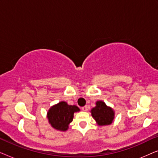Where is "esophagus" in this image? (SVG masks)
<instances>
[{
	"instance_id": "obj_1",
	"label": "esophagus",
	"mask_w": 158,
	"mask_h": 158,
	"mask_svg": "<svg viewBox=\"0 0 158 158\" xmlns=\"http://www.w3.org/2000/svg\"><path fill=\"white\" fill-rule=\"evenodd\" d=\"M82 110H83V111H86L88 110V106H84L82 107Z\"/></svg>"
}]
</instances>
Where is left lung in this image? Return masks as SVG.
Wrapping results in <instances>:
<instances>
[{
    "label": "left lung",
    "instance_id": "1",
    "mask_svg": "<svg viewBox=\"0 0 158 158\" xmlns=\"http://www.w3.org/2000/svg\"><path fill=\"white\" fill-rule=\"evenodd\" d=\"M96 106L91 109V115L98 125L106 126L113 122L114 111L111 107L107 106L102 101H98Z\"/></svg>",
    "mask_w": 158,
    "mask_h": 158
}]
</instances>
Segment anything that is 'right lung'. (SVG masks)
Segmentation results:
<instances>
[{
	"instance_id": "1",
	"label": "right lung",
	"mask_w": 158,
	"mask_h": 158,
	"mask_svg": "<svg viewBox=\"0 0 158 158\" xmlns=\"http://www.w3.org/2000/svg\"><path fill=\"white\" fill-rule=\"evenodd\" d=\"M80 109L75 105H68L67 102L61 101L52 106L47 112L49 123L54 129L65 131L68 130L69 124L72 122L75 112Z\"/></svg>"
}]
</instances>
